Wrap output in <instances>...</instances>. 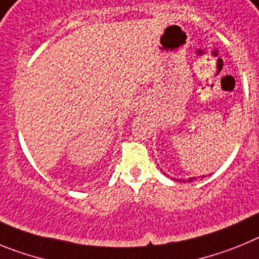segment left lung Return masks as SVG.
<instances>
[{"mask_svg": "<svg viewBox=\"0 0 259 259\" xmlns=\"http://www.w3.org/2000/svg\"><path fill=\"white\" fill-rule=\"evenodd\" d=\"M194 179H196V178H189V179L187 180V182H189V183H191V182H193ZM174 180H175V179H174ZM183 182H185V180H183Z\"/></svg>", "mask_w": 259, "mask_h": 259, "instance_id": "left-lung-1", "label": "left lung"}]
</instances>
